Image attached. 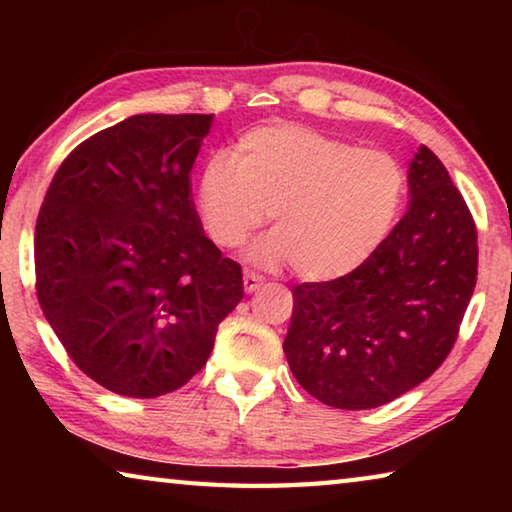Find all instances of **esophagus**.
Masks as SVG:
<instances>
[{
	"label": "esophagus",
	"mask_w": 512,
	"mask_h": 512,
	"mask_svg": "<svg viewBox=\"0 0 512 512\" xmlns=\"http://www.w3.org/2000/svg\"><path fill=\"white\" fill-rule=\"evenodd\" d=\"M262 284H264V277L262 275L250 273V271L244 273V289H246V293H255L259 287H262Z\"/></svg>",
	"instance_id": "1"
}]
</instances>
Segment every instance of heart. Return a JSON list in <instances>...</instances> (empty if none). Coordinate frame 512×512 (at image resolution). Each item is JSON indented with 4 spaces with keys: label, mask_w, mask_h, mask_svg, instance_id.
Listing matches in <instances>:
<instances>
[{
    "label": "heart",
    "mask_w": 512,
    "mask_h": 512,
    "mask_svg": "<svg viewBox=\"0 0 512 512\" xmlns=\"http://www.w3.org/2000/svg\"><path fill=\"white\" fill-rule=\"evenodd\" d=\"M406 194L391 153L361 149L300 124H271L216 153L198 178V212L216 246L235 250L271 214L253 248L259 264L291 262L305 280H336L377 253Z\"/></svg>",
    "instance_id": "obj_1"
}]
</instances>
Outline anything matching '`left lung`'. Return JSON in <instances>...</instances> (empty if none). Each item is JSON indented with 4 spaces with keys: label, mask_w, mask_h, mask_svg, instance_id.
<instances>
[{
    "label": "left lung",
    "mask_w": 512,
    "mask_h": 512,
    "mask_svg": "<svg viewBox=\"0 0 512 512\" xmlns=\"http://www.w3.org/2000/svg\"><path fill=\"white\" fill-rule=\"evenodd\" d=\"M409 194V212L366 264L291 289L289 368L334 409H375L422 384L452 352L470 305L476 225L427 146L409 164Z\"/></svg>",
    "instance_id": "obj_1"
}]
</instances>
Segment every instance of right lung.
<instances>
[{
    "mask_svg": "<svg viewBox=\"0 0 512 512\" xmlns=\"http://www.w3.org/2000/svg\"><path fill=\"white\" fill-rule=\"evenodd\" d=\"M212 115H133L67 155L36 223L42 314L85 375L126 397L185 386L244 298L205 237L194 160Z\"/></svg>",
    "mask_w": 512,
    "mask_h": 512,
    "instance_id": "add662e5",
    "label": "right lung"
}]
</instances>
